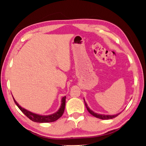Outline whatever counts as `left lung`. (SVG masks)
Instances as JSON below:
<instances>
[{"label": "left lung", "instance_id": "left-lung-1", "mask_svg": "<svg viewBox=\"0 0 146 146\" xmlns=\"http://www.w3.org/2000/svg\"><path fill=\"white\" fill-rule=\"evenodd\" d=\"M84 100V102H85V106L86 107V109L88 111V112H89L91 114H92V116L97 117V118H99V119H103V120H108V119H111L113 118H114L117 117L119 114H120L121 113H119L116 114H114V115H108V114H107V115H105V114H99V113H95L94 111H92V110H91L89 107H88L86 102H85V99H83Z\"/></svg>", "mask_w": 146, "mask_h": 146}]
</instances>
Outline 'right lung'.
Instances as JSON below:
<instances>
[{
  "mask_svg": "<svg viewBox=\"0 0 146 146\" xmlns=\"http://www.w3.org/2000/svg\"><path fill=\"white\" fill-rule=\"evenodd\" d=\"M13 100H14L16 105L17 106L21 111L23 112L25 115L29 117L30 120H32L33 122H39V123H46V122H52L56 121L57 119H58L61 116H62L63 114L65 108V104H66V96L63 97L61 99V103L60 108L55 113L49 114V115H41V114H38L31 112L29 110H26L23 107H21V106L17 104L15 98H13Z\"/></svg>",
  "mask_w": 146,
  "mask_h": 146,
  "instance_id": "1",
  "label": "right lung"
}]
</instances>
